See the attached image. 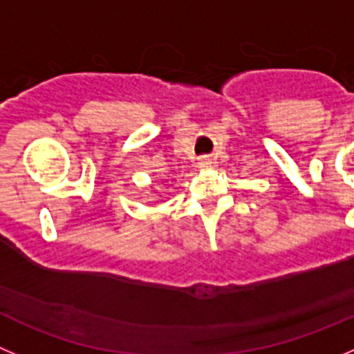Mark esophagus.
<instances>
[{
  "label": "esophagus",
  "mask_w": 354,
  "mask_h": 354,
  "mask_svg": "<svg viewBox=\"0 0 354 354\" xmlns=\"http://www.w3.org/2000/svg\"><path fill=\"white\" fill-rule=\"evenodd\" d=\"M199 165L201 167H208V160H206V158H203V160L199 162Z\"/></svg>",
  "instance_id": "34e87169"
}]
</instances>
